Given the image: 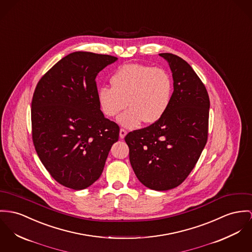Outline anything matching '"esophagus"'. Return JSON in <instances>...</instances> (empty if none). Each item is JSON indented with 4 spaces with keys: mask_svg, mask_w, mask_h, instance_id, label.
<instances>
[{
    "mask_svg": "<svg viewBox=\"0 0 252 252\" xmlns=\"http://www.w3.org/2000/svg\"><path fill=\"white\" fill-rule=\"evenodd\" d=\"M126 133H127V132H126V129L121 128V129H120V138H121V139H124V138L126 137Z\"/></svg>",
    "mask_w": 252,
    "mask_h": 252,
    "instance_id": "1",
    "label": "esophagus"
}]
</instances>
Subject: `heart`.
Here are the masks:
<instances>
[{"label": "heart", "mask_w": 252, "mask_h": 252, "mask_svg": "<svg viewBox=\"0 0 252 252\" xmlns=\"http://www.w3.org/2000/svg\"><path fill=\"white\" fill-rule=\"evenodd\" d=\"M112 87L97 90L101 112L108 118L117 116L127 105L129 108L118 118L126 128H135L143 121L154 124L163 116L172 97V79L161 69L143 64L120 67L110 79Z\"/></svg>", "instance_id": "heart-1"}]
</instances>
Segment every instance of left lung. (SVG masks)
<instances>
[{
    "mask_svg": "<svg viewBox=\"0 0 252 252\" xmlns=\"http://www.w3.org/2000/svg\"><path fill=\"white\" fill-rule=\"evenodd\" d=\"M172 71L174 92L165 114L126 136L139 181L155 191L180 185L194 169L208 135L210 100L193 68L173 54H160Z\"/></svg>",
    "mask_w": 252,
    "mask_h": 252,
    "instance_id": "1",
    "label": "left lung"
}]
</instances>
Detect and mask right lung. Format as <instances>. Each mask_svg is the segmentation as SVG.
Here are the masks:
<instances>
[{
	"instance_id": "add662e5",
	"label": "right lung",
	"mask_w": 252,
	"mask_h": 252,
	"mask_svg": "<svg viewBox=\"0 0 252 252\" xmlns=\"http://www.w3.org/2000/svg\"><path fill=\"white\" fill-rule=\"evenodd\" d=\"M118 58L75 52L61 58L39 80L32 101V140L47 171L61 185L82 190L103 171L118 125L97 101L96 78Z\"/></svg>"
}]
</instances>
